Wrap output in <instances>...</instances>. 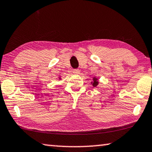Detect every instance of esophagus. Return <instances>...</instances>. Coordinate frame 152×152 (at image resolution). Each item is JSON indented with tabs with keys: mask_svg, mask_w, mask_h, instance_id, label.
I'll return each instance as SVG.
<instances>
[{
	"mask_svg": "<svg viewBox=\"0 0 152 152\" xmlns=\"http://www.w3.org/2000/svg\"><path fill=\"white\" fill-rule=\"evenodd\" d=\"M73 73L75 74H80V70L78 69H73Z\"/></svg>",
	"mask_w": 152,
	"mask_h": 152,
	"instance_id": "1",
	"label": "esophagus"
}]
</instances>
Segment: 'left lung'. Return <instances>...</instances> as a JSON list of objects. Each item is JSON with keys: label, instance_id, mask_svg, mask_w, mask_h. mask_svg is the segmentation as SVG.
Masks as SVG:
<instances>
[{"label": "left lung", "instance_id": "1", "mask_svg": "<svg viewBox=\"0 0 152 152\" xmlns=\"http://www.w3.org/2000/svg\"><path fill=\"white\" fill-rule=\"evenodd\" d=\"M93 82H91V84H92V85L94 86V87H97V86H98V78H96V77H94V78H93Z\"/></svg>", "mask_w": 152, "mask_h": 152}]
</instances>
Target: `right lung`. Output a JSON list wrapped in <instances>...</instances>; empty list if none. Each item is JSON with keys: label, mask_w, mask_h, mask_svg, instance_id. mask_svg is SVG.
I'll use <instances>...</instances> for the list:
<instances>
[{"label": "right lung", "mask_w": 152, "mask_h": 152, "mask_svg": "<svg viewBox=\"0 0 152 152\" xmlns=\"http://www.w3.org/2000/svg\"><path fill=\"white\" fill-rule=\"evenodd\" d=\"M59 79H61V78H59Z\"/></svg>", "instance_id": "obj_1"}]
</instances>
